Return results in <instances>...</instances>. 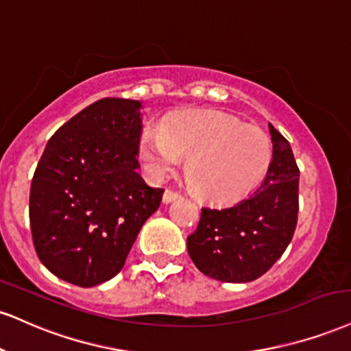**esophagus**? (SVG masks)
I'll list each match as a JSON object with an SVG mask.
<instances>
[{
  "mask_svg": "<svg viewBox=\"0 0 351 351\" xmlns=\"http://www.w3.org/2000/svg\"><path fill=\"white\" fill-rule=\"evenodd\" d=\"M180 196H181V194H180L178 191H175V189H170V188H168L167 191L163 193V202H165V204H168V202H171V201L178 199Z\"/></svg>",
  "mask_w": 351,
  "mask_h": 351,
  "instance_id": "obj_1",
  "label": "esophagus"
}]
</instances>
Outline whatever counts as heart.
<instances>
[{"label":"heart","instance_id":"1","mask_svg":"<svg viewBox=\"0 0 351 351\" xmlns=\"http://www.w3.org/2000/svg\"><path fill=\"white\" fill-rule=\"evenodd\" d=\"M138 155L152 178L162 180L188 160L194 191L213 202L250 193L268 170L271 143L255 125L219 111H180L142 132Z\"/></svg>","mask_w":351,"mask_h":351}]
</instances>
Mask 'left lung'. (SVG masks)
I'll return each instance as SVG.
<instances>
[{
    "mask_svg": "<svg viewBox=\"0 0 351 351\" xmlns=\"http://www.w3.org/2000/svg\"><path fill=\"white\" fill-rule=\"evenodd\" d=\"M273 160L247 197L226 208H202L188 253L206 276L223 282L260 278L293 239L299 210V168L289 142L269 124Z\"/></svg>",
    "mask_w": 351,
    "mask_h": 351,
    "instance_id": "1",
    "label": "left lung"
}]
</instances>
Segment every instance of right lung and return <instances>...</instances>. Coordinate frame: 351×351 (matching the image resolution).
Returning <instances> with one entry per match:
<instances>
[{"label":"right lung","mask_w":351,"mask_h":351,"mask_svg":"<svg viewBox=\"0 0 351 351\" xmlns=\"http://www.w3.org/2000/svg\"><path fill=\"white\" fill-rule=\"evenodd\" d=\"M142 104L104 98L80 111L47 142L29 196L37 256L55 276L91 288L124 267L165 189L137 173Z\"/></svg>","instance_id":"add662e5"}]
</instances>
